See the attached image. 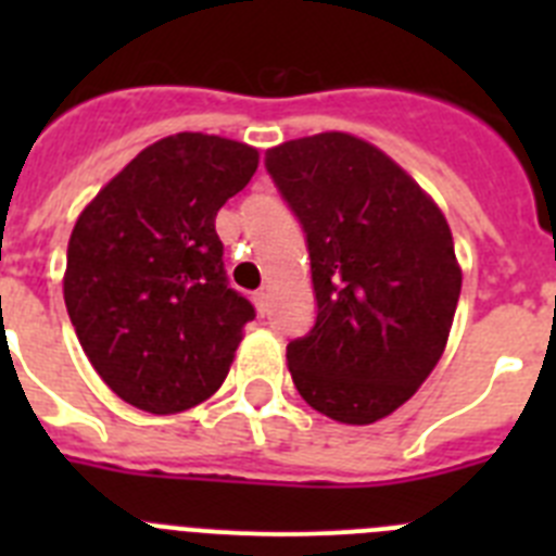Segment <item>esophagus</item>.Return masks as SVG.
<instances>
[{"instance_id": "34e87169", "label": "esophagus", "mask_w": 556, "mask_h": 556, "mask_svg": "<svg viewBox=\"0 0 556 556\" xmlns=\"http://www.w3.org/2000/svg\"><path fill=\"white\" fill-rule=\"evenodd\" d=\"M253 303L255 308H258V314H267V292H253Z\"/></svg>"}]
</instances>
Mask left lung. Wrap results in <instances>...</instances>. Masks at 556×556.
Segmentation results:
<instances>
[{
	"label": "left lung",
	"mask_w": 556,
	"mask_h": 556,
	"mask_svg": "<svg viewBox=\"0 0 556 556\" xmlns=\"http://www.w3.org/2000/svg\"><path fill=\"white\" fill-rule=\"evenodd\" d=\"M264 164L312 258L317 317L287 345L294 387L331 420L376 424L448 342L462 289L448 223L390 155L348 132L278 144Z\"/></svg>",
	"instance_id": "obj_1"
}]
</instances>
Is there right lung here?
Returning <instances> with one entry per match:
<instances>
[{"instance_id": "1", "label": "right lung", "mask_w": 556, "mask_h": 556, "mask_svg": "<svg viewBox=\"0 0 556 556\" xmlns=\"http://www.w3.org/2000/svg\"><path fill=\"white\" fill-rule=\"evenodd\" d=\"M258 166L242 141L178 132L141 150L77 217L63 301L88 362L152 415L219 390L255 317L228 287L214 219Z\"/></svg>"}]
</instances>
